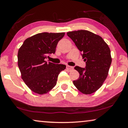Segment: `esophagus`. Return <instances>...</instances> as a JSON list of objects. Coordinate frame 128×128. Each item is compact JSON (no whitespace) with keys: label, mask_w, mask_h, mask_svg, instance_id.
<instances>
[{"label":"esophagus","mask_w":128,"mask_h":128,"mask_svg":"<svg viewBox=\"0 0 128 128\" xmlns=\"http://www.w3.org/2000/svg\"><path fill=\"white\" fill-rule=\"evenodd\" d=\"M66 69H67L68 70H71L73 69V66L67 65V66H66Z\"/></svg>","instance_id":"34e87169"}]
</instances>
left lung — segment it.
Returning a JSON list of instances; mask_svg holds the SVG:
<instances>
[{
  "instance_id": "obj_1",
  "label": "left lung",
  "mask_w": 128,
  "mask_h": 128,
  "mask_svg": "<svg viewBox=\"0 0 128 128\" xmlns=\"http://www.w3.org/2000/svg\"><path fill=\"white\" fill-rule=\"evenodd\" d=\"M86 62L85 68L75 66L79 78L73 82L82 93L90 94L102 85L108 76L112 58L108 45L100 36L87 30L67 32Z\"/></svg>"
}]
</instances>
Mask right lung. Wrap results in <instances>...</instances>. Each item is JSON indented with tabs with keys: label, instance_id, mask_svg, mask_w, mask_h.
Returning a JSON list of instances; mask_svg holds the SVG:
<instances>
[{
	"label": "right lung",
	"instance_id": "right-lung-1",
	"mask_svg": "<svg viewBox=\"0 0 128 128\" xmlns=\"http://www.w3.org/2000/svg\"><path fill=\"white\" fill-rule=\"evenodd\" d=\"M64 32H42L24 41L17 55L22 78L33 92L47 93L56 84L58 77L66 65L46 62L45 59L55 54L58 42Z\"/></svg>",
	"mask_w": 128,
	"mask_h": 128
}]
</instances>
